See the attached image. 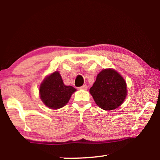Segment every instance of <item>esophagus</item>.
Instances as JSON below:
<instances>
[{
  "label": "esophagus",
  "mask_w": 160,
  "mask_h": 160,
  "mask_svg": "<svg viewBox=\"0 0 160 160\" xmlns=\"http://www.w3.org/2000/svg\"><path fill=\"white\" fill-rule=\"evenodd\" d=\"M78 89H79V90H87V89H88V86H87V85H83L82 86H81V87H80V88H78Z\"/></svg>",
  "instance_id": "obj_1"
}]
</instances>
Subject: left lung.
<instances>
[{
  "label": "left lung",
  "mask_w": 160,
  "mask_h": 160,
  "mask_svg": "<svg viewBox=\"0 0 160 160\" xmlns=\"http://www.w3.org/2000/svg\"><path fill=\"white\" fill-rule=\"evenodd\" d=\"M90 92L101 109L113 110L121 106L125 99L126 83L115 70L104 69L97 75Z\"/></svg>",
  "instance_id": "obj_1"
}]
</instances>
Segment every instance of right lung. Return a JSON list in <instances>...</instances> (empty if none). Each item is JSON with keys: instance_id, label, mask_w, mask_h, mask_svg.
Masks as SVG:
<instances>
[{"instance_id": "right-lung-1", "label": "right lung", "mask_w": 160, "mask_h": 160, "mask_svg": "<svg viewBox=\"0 0 160 160\" xmlns=\"http://www.w3.org/2000/svg\"><path fill=\"white\" fill-rule=\"evenodd\" d=\"M76 89L64 85L61 75L55 71L45 78L39 88L40 97L46 106L57 109L64 107Z\"/></svg>"}]
</instances>
